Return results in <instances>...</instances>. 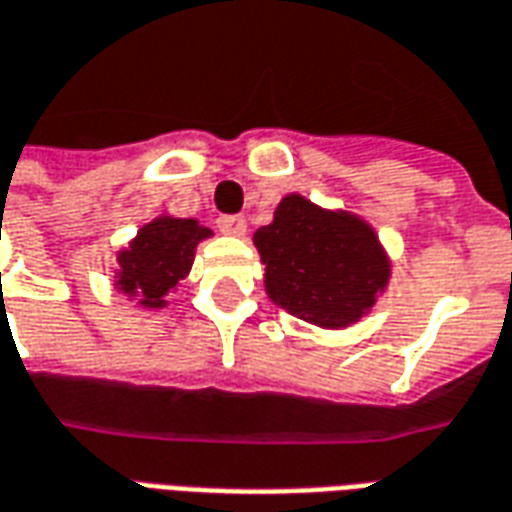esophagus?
<instances>
[{"instance_id": "1", "label": "esophagus", "mask_w": 512, "mask_h": 512, "mask_svg": "<svg viewBox=\"0 0 512 512\" xmlns=\"http://www.w3.org/2000/svg\"><path fill=\"white\" fill-rule=\"evenodd\" d=\"M216 224H219V230L224 232V235H232V238H241L246 232L244 216H221Z\"/></svg>"}]
</instances>
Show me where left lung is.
<instances>
[{"mask_svg":"<svg viewBox=\"0 0 512 512\" xmlns=\"http://www.w3.org/2000/svg\"><path fill=\"white\" fill-rule=\"evenodd\" d=\"M252 241L266 266L268 299L321 330L357 324L391 280V257L366 219L302 194L282 196L274 221Z\"/></svg>","mask_w":512,"mask_h":512,"instance_id":"8db88e82","label":"left lung"}]
</instances>
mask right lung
<instances>
[{"label":"right lung","mask_w":512,"mask_h":512,"mask_svg":"<svg viewBox=\"0 0 512 512\" xmlns=\"http://www.w3.org/2000/svg\"><path fill=\"white\" fill-rule=\"evenodd\" d=\"M210 235L213 232L196 219L160 213L157 219L146 221L130 246L116 255L119 266L113 285L144 310L166 307V296L177 291V285L194 266L196 246Z\"/></svg>","instance_id":"add662e5"}]
</instances>
